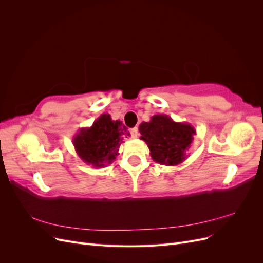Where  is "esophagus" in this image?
<instances>
[{
    "label": "esophagus",
    "mask_w": 263,
    "mask_h": 263,
    "mask_svg": "<svg viewBox=\"0 0 263 263\" xmlns=\"http://www.w3.org/2000/svg\"><path fill=\"white\" fill-rule=\"evenodd\" d=\"M130 135H132V138H137V137H138L139 133H138V128H137V127H135V128H132V129H130Z\"/></svg>",
    "instance_id": "obj_1"
}]
</instances>
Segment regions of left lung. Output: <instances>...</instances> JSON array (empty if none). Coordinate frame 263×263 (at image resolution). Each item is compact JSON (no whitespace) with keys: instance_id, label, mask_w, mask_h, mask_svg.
I'll return each instance as SVG.
<instances>
[{"instance_id":"8db88e82","label":"left lung","mask_w":263,"mask_h":263,"mask_svg":"<svg viewBox=\"0 0 263 263\" xmlns=\"http://www.w3.org/2000/svg\"><path fill=\"white\" fill-rule=\"evenodd\" d=\"M139 132L153 160L165 165H178L185 160L196 134L191 124L174 122L165 114L154 115L149 122H142Z\"/></svg>"}]
</instances>
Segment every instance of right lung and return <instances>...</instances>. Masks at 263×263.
I'll use <instances>...</instances> for the list:
<instances>
[{"label": "right lung", "mask_w": 263, "mask_h": 263, "mask_svg": "<svg viewBox=\"0 0 263 263\" xmlns=\"http://www.w3.org/2000/svg\"><path fill=\"white\" fill-rule=\"evenodd\" d=\"M129 133L121 121L109 114H102L91 127L79 129L72 139L77 155L86 164L103 168L110 164L118 155V148ZM127 138V137H126Z\"/></svg>", "instance_id": "add662e5"}]
</instances>
